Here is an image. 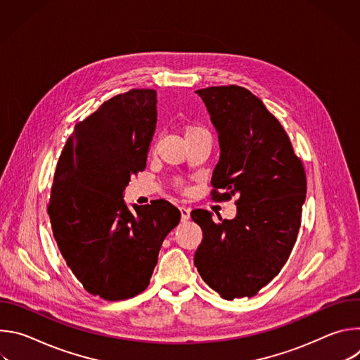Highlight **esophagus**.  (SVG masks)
I'll list each match as a JSON object with an SVG mask.
<instances>
[{
    "label": "esophagus",
    "mask_w": 360,
    "mask_h": 360,
    "mask_svg": "<svg viewBox=\"0 0 360 360\" xmlns=\"http://www.w3.org/2000/svg\"><path fill=\"white\" fill-rule=\"evenodd\" d=\"M179 211H181V221H182V222L188 221L189 217H191V210H189L188 207H181Z\"/></svg>",
    "instance_id": "34e87169"
}]
</instances>
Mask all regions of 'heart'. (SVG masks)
Returning a JSON list of instances; mask_svg holds the SVG:
<instances>
[{"label":"heart","instance_id":"1","mask_svg":"<svg viewBox=\"0 0 360 360\" xmlns=\"http://www.w3.org/2000/svg\"><path fill=\"white\" fill-rule=\"evenodd\" d=\"M200 131H203V129H200V128H198V127H189V128L186 129L185 135H189V134H193V132H200Z\"/></svg>","mask_w":360,"mask_h":360}]
</instances>
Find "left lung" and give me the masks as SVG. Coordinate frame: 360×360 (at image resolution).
<instances>
[{"label": "left lung", "instance_id": "left-lung-1", "mask_svg": "<svg viewBox=\"0 0 360 360\" xmlns=\"http://www.w3.org/2000/svg\"><path fill=\"white\" fill-rule=\"evenodd\" d=\"M218 132L212 198L238 195L233 219L191 212L203 233L193 264L224 299L250 297L286 264L300 228L306 175L290 139L264 102L238 85L198 89ZM221 188L224 193H218Z\"/></svg>", "mask_w": 360, "mask_h": 360}]
</instances>
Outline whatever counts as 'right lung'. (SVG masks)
<instances>
[{
	"label": "right lung",
	"mask_w": 360,
	"mask_h": 360,
	"mask_svg": "<svg viewBox=\"0 0 360 360\" xmlns=\"http://www.w3.org/2000/svg\"><path fill=\"white\" fill-rule=\"evenodd\" d=\"M157 91L131 89L78 122L57 164L48 215L68 268L105 300L146 289L181 212L165 199L134 205L124 191L143 171L157 127Z\"/></svg>",
	"instance_id": "add662e5"
}]
</instances>
